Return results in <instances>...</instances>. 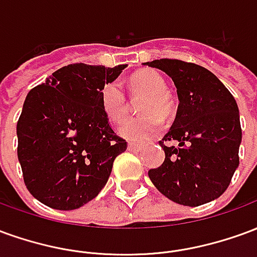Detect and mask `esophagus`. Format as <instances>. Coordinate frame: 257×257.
Listing matches in <instances>:
<instances>
[{
	"label": "esophagus",
	"mask_w": 257,
	"mask_h": 257,
	"mask_svg": "<svg viewBox=\"0 0 257 257\" xmlns=\"http://www.w3.org/2000/svg\"><path fill=\"white\" fill-rule=\"evenodd\" d=\"M128 150L129 151H139L140 146L136 145V143H128Z\"/></svg>",
	"instance_id": "34e87169"
}]
</instances>
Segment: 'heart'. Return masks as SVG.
<instances>
[{
  "label": "heart",
  "instance_id": "obj_1",
  "mask_svg": "<svg viewBox=\"0 0 257 257\" xmlns=\"http://www.w3.org/2000/svg\"><path fill=\"white\" fill-rule=\"evenodd\" d=\"M129 89L135 99L143 97L139 104L142 117L131 118L118 128L119 135L131 142H147L157 138L164 129V118L172 115L173 100L167 90V81L154 70H140L129 78ZM100 104L110 121L121 122L129 111L122 86L110 81L100 90Z\"/></svg>",
  "mask_w": 257,
  "mask_h": 257
}]
</instances>
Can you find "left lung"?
Here are the masks:
<instances>
[{"label":"left lung","mask_w":257,"mask_h":257,"mask_svg":"<svg viewBox=\"0 0 257 257\" xmlns=\"http://www.w3.org/2000/svg\"><path fill=\"white\" fill-rule=\"evenodd\" d=\"M172 78L178 89L176 118L160 145L161 167L149 178L165 197L186 206H198L220 197L238 164L242 131L234 96L215 74L178 59L147 62ZM176 140L179 146H168Z\"/></svg>","instance_id":"obj_1"}]
</instances>
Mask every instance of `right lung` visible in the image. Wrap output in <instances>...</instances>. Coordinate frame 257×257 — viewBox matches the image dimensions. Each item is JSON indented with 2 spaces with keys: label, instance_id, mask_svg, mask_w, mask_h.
Listing matches in <instances>:
<instances>
[{
  "label": "right lung",
  "instance_id": "obj_1",
  "mask_svg": "<svg viewBox=\"0 0 257 257\" xmlns=\"http://www.w3.org/2000/svg\"><path fill=\"white\" fill-rule=\"evenodd\" d=\"M125 67L68 64L29 92L16 126L18 158L26 187L40 202L73 210L104 187L128 145L114 134L100 90Z\"/></svg>",
  "mask_w": 257,
  "mask_h": 257
}]
</instances>
